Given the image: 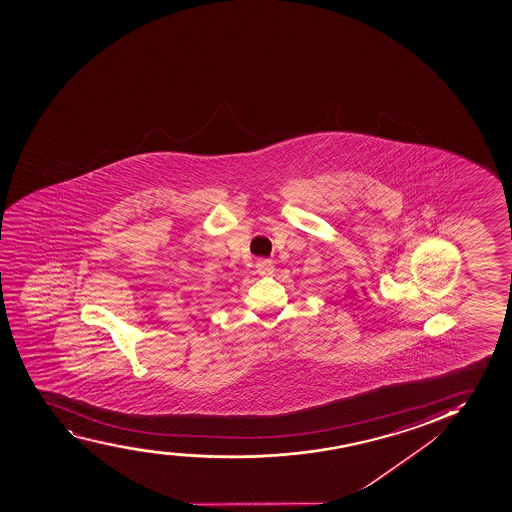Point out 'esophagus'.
Masks as SVG:
<instances>
[{"label": "esophagus", "instance_id": "1", "mask_svg": "<svg viewBox=\"0 0 512 512\" xmlns=\"http://www.w3.org/2000/svg\"><path fill=\"white\" fill-rule=\"evenodd\" d=\"M255 267H257V272H259L260 276H271L272 272H274V264L269 259H260Z\"/></svg>", "mask_w": 512, "mask_h": 512}]
</instances>
